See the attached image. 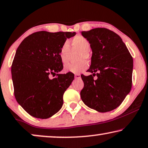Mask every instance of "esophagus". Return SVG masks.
<instances>
[{"label":"esophagus","instance_id":"1","mask_svg":"<svg viewBox=\"0 0 148 148\" xmlns=\"http://www.w3.org/2000/svg\"><path fill=\"white\" fill-rule=\"evenodd\" d=\"M75 79H80L81 78L80 74H75Z\"/></svg>","mask_w":148,"mask_h":148}]
</instances>
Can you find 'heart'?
Segmentation results:
<instances>
[{
    "label": "heart",
    "instance_id": "1",
    "mask_svg": "<svg viewBox=\"0 0 148 148\" xmlns=\"http://www.w3.org/2000/svg\"><path fill=\"white\" fill-rule=\"evenodd\" d=\"M90 43L89 40L82 35L75 36L71 41V49L72 51H78L79 53L77 55V63L68 64L65 67L66 72L78 74L84 71L88 67V64L84 59H88L89 57V51L90 50ZM71 49L69 42L65 41L59 49V55L61 63L66 64L69 61Z\"/></svg>",
    "mask_w": 148,
    "mask_h": 148
}]
</instances>
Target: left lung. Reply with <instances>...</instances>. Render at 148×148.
Masks as SVG:
<instances>
[{
  "mask_svg": "<svg viewBox=\"0 0 148 148\" xmlns=\"http://www.w3.org/2000/svg\"><path fill=\"white\" fill-rule=\"evenodd\" d=\"M81 34L92 49L91 63L81 77L83 103L99 112H108L119 107L130 93L132 85L133 58L119 36L106 28H96ZM97 78L95 79L93 77Z\"/></svg>",
  "mask_w": 148,
  "mask_h": 148,
  "instance_id": "obj_1",
  "label": "left lung"
}]
</instances>
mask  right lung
<instances>
[{
    "label": "right lung",
    "instance_id": "add662e5",
    "mask_svg": "<svg viewBox=\"0 0 148 148\" xmlns=\"http://www.w3.org/2000/svg\"><path fill=\"white\" fill-rule=\"evenodd\" d=\"M75 32L38 31L28 36L17 48L11 66L14 94L18 103L36 118L47 119L62 108L63 96L74 79L63 69L59 49ZM56 77L51 79V74Z\"/></svg>",
    "mask_w": 148,
    "mask_h": 148
}]
</instances>
